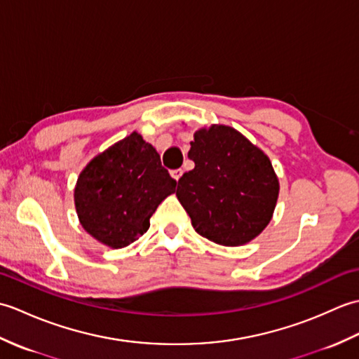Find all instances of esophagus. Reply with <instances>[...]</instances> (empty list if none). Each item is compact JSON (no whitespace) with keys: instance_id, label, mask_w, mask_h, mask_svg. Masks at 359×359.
Here are the masks:
<instances>
[{"instance_id":"esophagus-1","label":"esophagus","mask_w":359,"mask_h":359,"mask_svg":"<svg viewBox=\"0 0 359 359\" xmlns=\"http://www.w3.org/2000/svg\"><path fill=\"white\" fill-rule=\"evenodd\" d=\"M182 174H184V171H182L180 168H179V170H172V171H171V175H172V177H174L175 180H179V179L182 177Z\"/></svg>"}]
</instances>
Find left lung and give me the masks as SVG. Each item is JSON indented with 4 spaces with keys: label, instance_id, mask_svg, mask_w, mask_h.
I'll use <instances>...</instances> for the list:
<instances>
[{
    "label": "left lung",
    "instance_id": "1",
    "mask_svg": "<svg viewBox=\"0 0 359 359\" xmlns=\"http://www.w3.org/2000/svg\"><path fill=\"white\" fill-rule=\"evenodd\" d=\"M188 157L194 170L179 179L175 196L194 230L226 247L255 239L269 225L278 201L270 158L222 125L197 131Z\"/></svg>",
    "mask_w": 359,
    "mask_h": 359
}]
</instances>
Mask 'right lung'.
Instances as JSON below:
<instances>
[{
  "label": "right lung",
  "mask_w": 359,
  "mask_h": 359,
  "mask_svg": "<svg viewBox=\"0 0 359 359\" xmlns=\"http://www.w3.org/2000/svg\"><path fill=\"white\" fill-rule=\"evenodd\" d=\"M160 156L133 133L89 162L75 187L83 228L104 245L128 247L148 231L158 203L175 191Z\"/></svg>",
  "instance_id": "1"
}]
</instances>
